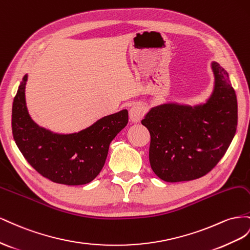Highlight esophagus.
Returning a JSON list of instances; mask_svg holds the SVG:
<instances>
[{
  "label": "esophagus",
  "instance_id": "esophagus-1",
  "mask_svg": "<svg viewBox=\"0 0 250 250\" xmlns=\"http://www.w3.org/2000/svg\"><path fill=\"white\" fill-rule=\"evenodd\" d=\"M144 114H145L144 106L140 104H134L129 112L130 120L132 123H138V121H140V119L142 118V116H144Z\"/></svg>",
  "mask_w": 250,
  "mask_h": 250
}]
</instances>
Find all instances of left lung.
Masks as SVG:
<instances>
[{
  "label": "left lung",
  "instance_id": "obj_1",
  "mask_svg": "<svg viewBox=\"0 0 250 250\" xmlns=\"http://www.w3.org/2000/svg\"><path fill=\"white\" fill-rule=\"evenodd\" d=\"M211 69L215 85L205 104H165L152 108L141 120L151 135V167L167 182L194 180L210 172L236 134V92L218 62H212Z\"/></svg>",
  "mask_w": 250,
  "mask_h": 250
}]
</instances>
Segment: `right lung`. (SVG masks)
<instances>
[{
	"instance_id": "add662e5",
	"label": "right lung",
	"mask_w": 250,
	"mask_h": 250,
	"mask_svg": "<svg viewBox=\"0 0 250 250\" xmlns=\"http://www.w3.org/2000/svg\"><path fill=\"white\" fill-rule=\"evenodd\" d=\"M25 75L12 104L14 141L28 163L55 183L82 185L101 173L111 141L129 121L126 110L98 119L84 130L56 134L38 125L26 106Z\"/></svg>"
}]
</instances>
